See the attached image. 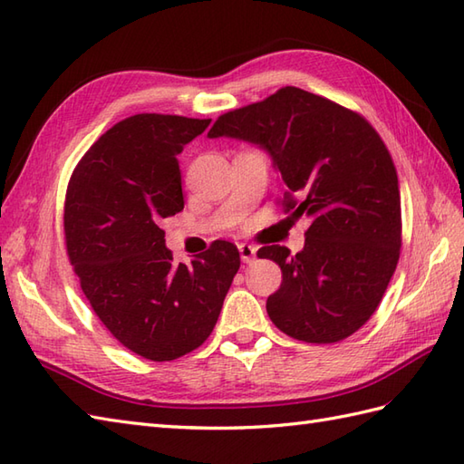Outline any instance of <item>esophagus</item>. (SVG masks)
Wrapping results in <instances>:
<instances>
[{"label":"esophagus","instance_id":"esophagus-1","mask_svg":"<svg viewBox=\"0 0 464 464\" xmlns=\"http://www.w3.org/2000/svg\"><path fill=\"white\" fill-rule=\"evenodd\" d=\"M239 253H241V261L243 263H251L253 258L256 256V246H253L249 243H241L239 245Z\"/></svg>","mask_w":464,"mask_h":464}]
</instances>
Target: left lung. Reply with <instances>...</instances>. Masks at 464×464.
<instances>
[{"label": "left lung", "instance_id": "left-lung-1", "mask_svg": "<svg viewBox=\"0 0 464 464\" xmlns=\"http://www.w3.org/2000/svg\"><path fill=\"white\" fill-rule=\"evenodd\" d=\"M208 136L265 150L288 188L286 211L310 219L303 251L271 245L256 253L283 271L281 288L266 298L273 324L310 343L360 330L378 308L401 246L400 181L380 134L360 114L285 86L219 116Z\"/></svg>", "mask_w": 464, "mask_h": 464}]
</instances>
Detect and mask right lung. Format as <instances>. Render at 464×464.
I'll return each instance as SVG.
<instances>
[{
	"instance_id": "obj_1",
	"label": "right lung",
	"mask_w": 464,
	"mask_h": 464,
	"mask_svg": "<svg viewBox=\"0 0 464 464\" xmlns=\"http://www.w3.org/2000/svg\"><path fill=\"white\" fill-rule=\"evenodd\" d=\"M209 122L126 118L91 146L67 188L64 239L82 293L124 348L152 362L181 358L208 340L241 265L229 241L176 265L160 229L183 209L176 156Z\"/></svg>"
}]
</instances>
